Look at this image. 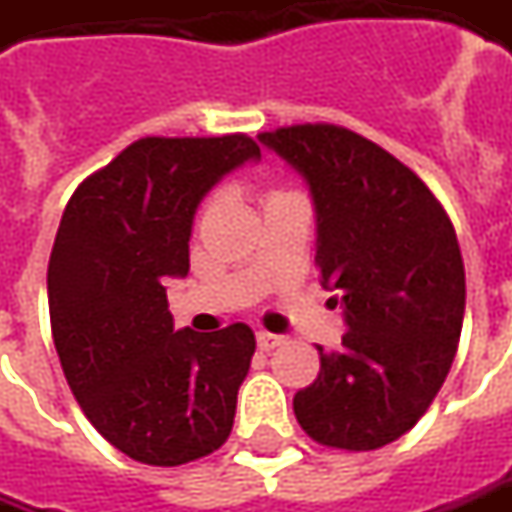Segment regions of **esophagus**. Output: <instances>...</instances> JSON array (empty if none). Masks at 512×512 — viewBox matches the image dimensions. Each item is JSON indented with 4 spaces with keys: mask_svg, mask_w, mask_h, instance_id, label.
I'll use <instances>...</instances> for the list:
<instances>
[{
    "mask_svg": "<svg viewBox=\"0 0 512 512\" xmlns=\"http://www.w3.org/2000/svg\"><path fill=\"white\" fill-rule=\"evenodd\" d=\"M280 343H283V337L269 334V331H257V348H260V351H272V348H277Z\"/></svg>",
    "mask_w": 512,
    "mask_h": 512,
    "instance_id": "esophagus-1",
    "label": "esophagus"
}]
</instances>
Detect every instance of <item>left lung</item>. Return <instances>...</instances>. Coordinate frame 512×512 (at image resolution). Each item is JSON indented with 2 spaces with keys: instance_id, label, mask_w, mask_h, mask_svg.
<instances>
[{
  "instance_id": "obj_1",
  "label": "left lung",
  "mask_w": 512,
  "mask_h": 512,
  "mask_svg": "<svg viewBox=\"0 0 512 512\" xmlns=\"http://www.w3.org/2000/svg\"><path fill=\"white\" fill-rule=\"evenodd\" d=\"M257 138L309 184L314 263L348 326L337 351L320 348L294 416L326 448H385L431 408L456 357L465 263L453 223L414 169L354 130L291 124Z\"/></svg>"
}]
</instances>
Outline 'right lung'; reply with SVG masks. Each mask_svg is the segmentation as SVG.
<instances>
[{"instance_id":"right-lung-1","label":"right lung","mask_w":512,"mask_h":512,"mask_svg":"<svg viewBox=\"0 0 512 512\" xmlns=\"http://www.w3.org/2000/svg\"><path fill=\"white\" fill-rule=\"evenodd\" d=\"M249 158L260 147L243 133L147 135L64 206L47 266L56 354L84 416L135 462L186 465L232 433L255 334L175 331L164 283L189 272L203 195Z\"/></svg>"}]
</instances>
